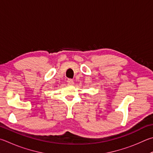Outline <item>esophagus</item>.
Returning a JSON list of instances; mask_svg holds the SVG:
<instances>
[{
	"mask_svg": "<svg viewBox=\"0 0 153 153\" xmlns=\"http://www.w3.org/2000/svg\"><path fill=\"white\" fill-rule=\"evenodd\" d=\"M67 82H68V84L69 85H73V84H74L73 79H68L67 80Z\"/></svg>",
	"mask_w": 153,
	"mask_h": 153,
	"instance_id": "34e87169",
	"label": "esophagus"
}]
</instances>
